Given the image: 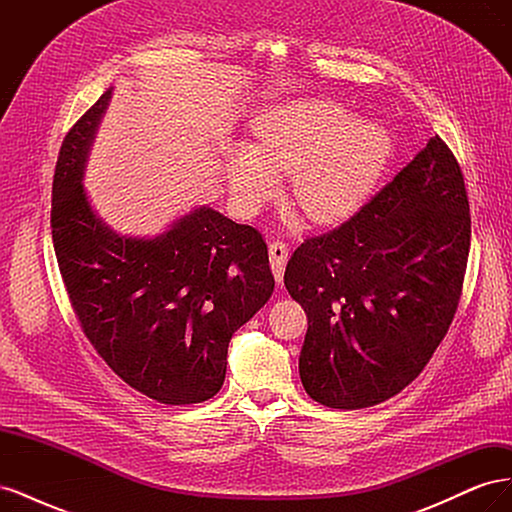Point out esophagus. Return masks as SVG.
<instances>
[{
	"mask_svg": "<svg viewBox=\"0 0 512 512\" xmlns=\"http://www.w3.org/2000/svg\"><path fill=\"white\" fill-rule=\"evenodd\" d=\"M269 260H271V271L277 282H282L284 269L288 262V245L284 241H271L269 243Z\"/></svg>",
	"mask_w": 512,
	"mask_h": 512,
	"instance_id": "esophagus-1",
	"label": "esophagus"
}]
</instances>
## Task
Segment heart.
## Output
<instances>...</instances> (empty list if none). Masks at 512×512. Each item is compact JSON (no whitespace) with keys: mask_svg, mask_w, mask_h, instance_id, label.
<instances>
[{"mask_svg":"<svg viewBox=\"0 0 512 512\" xmlns=\"http://www.w3.org/2000/svg\"><path fill=\"white\" fill-rule=\"evenodd\" d=\"M393 156L382 123L359 119L329 98L294 100L256 121L254 147L230 160V183L247 203L273 190V175H290V203L314 222H339L374 192Z\"/></svg>","mask_w":512,"mask_h":512,"instance_id":"1","label":"heart"}]
</instances>
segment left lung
Wrapping results in <instances>:
<instances>
[{
  "label": "left lung",
  "mask_w": 512,
  "mask_h": 512,
  "mask_svg": "<svg viewBox=\"0 0 512 512\" xmlns=\"http://www.w3.org/2000/svg\"><path fill=\"white\" fill-rule=\"evenodd\" d=\"M470 235L461 166L433 136L350 220L305 239L284 284L307 314V395L359 410L404 391L451 327Z\"/></svg>",
  "instance_id": "left-lung-1"
}]
</instances>
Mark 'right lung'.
<instances>
[{"instance_id":"obj_1","label":"right lung","mask_w":512,"mask_h":512,"mask_svg":"<svg viewBox=\"0 0 512 512\" xmlns=\"http://www.w3.org/2000/svg\"><path fill=\"white\" fill-rule=\"evenodd\" d=\"M108 100L111 89L59 149L51 205L59 271L83 333L123 382L166 406L200 404L222 389L232 333L271 299L267 243L211 207L153 239L108 228L81 183Z\"/></svg>"}]
</instances>
